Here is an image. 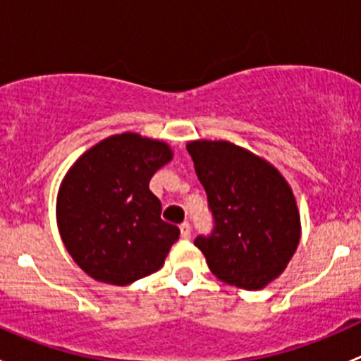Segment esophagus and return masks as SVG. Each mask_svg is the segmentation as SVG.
Returning a JSON list of instances; mask_svg holds the SVG:
<instances>
[{
	"label": "esophagus",
	"mask_w": 361,
	"mask_h": 361,
	"mask_svg": "<svg viewBox=\"0 0 361 361\" xmlns=\"http://www.w3.org/2000/svg\"><path fill=\"white\" fill-rule=\"evenodd\" d=\"M180 232H181V238H185V239L190 238V234H192L190 224H188V221H183V224L180 225Z\"/></svg>",
	"instance_id": "esophagus-1"
}]
</instances>
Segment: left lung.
Listing matches in <instances>:
<instances>
[{"mask_svg": "<svg viewBox=\"0 0 361 361\" xmlns=\"http://www.w3.org/2000/svg\"><path fill=\"white\" fill-rule=\"evenodd\" d=\"M213 231L194 245L220 281L260 290L285 271L300 239L292 188L278 169L227 141L187 145Z\"/></svg>", "mask_w": 361, "mask_h": 361, "instance_id": "1", "label": "left lung"}]
</instances>
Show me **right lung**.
I'll return each mask as SVG.
<instances>
[{
    "label": "right lung",
    "mask_w": 361,
    "mask_h": 361,
    "mask_svg": "<svg viewBox=\"0 0 361 361\" xmlns=\"http://www.w3.org/2000/svg\"><path fill=\"white\" fill-rule=\"evenodd\" d=\"M173 157L160 141L123 133L101 141L68 171L57 224L73 260L90 276L129 285L159 271L180 228L160 218L150 180Z\"/></svg>",
    "instance_id": "add662e5"
}]
</instances>
